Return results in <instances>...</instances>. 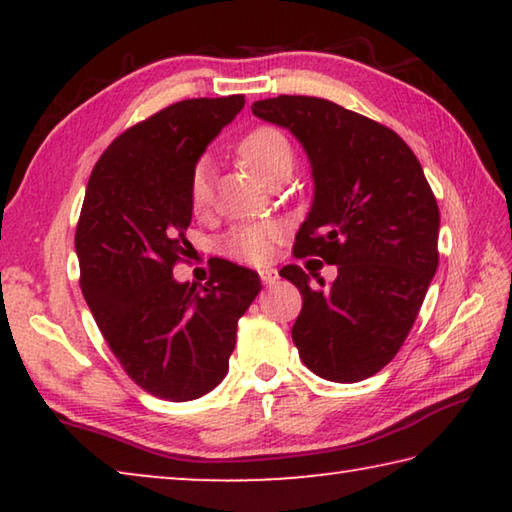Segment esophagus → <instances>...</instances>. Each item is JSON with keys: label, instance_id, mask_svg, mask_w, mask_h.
Here are the masks:
<instances>
[{"label": "esophagus", "instance_id": "1", "mask_svg": "<svg viewBox=\"0 0 512 512\" xmlns=\"http://www.w3.org/2000/svg\"><path fill=\"white\" fill-rule=\"evenodd\" d=\"M259 277H262V284H266V287H271V284H275L277 282V271L275 268H262V271H259Z\"/></svg>", "mask_w": 512, "mask_h": 512}]
</instances>
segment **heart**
<instances>
[{
  "mask_svg": "<svg viewBox=\"0 0 512 512\" xmlns=\"http://www.w3.org/2000/svg\"><path fill=\"white\" fill-rule=\"evenodd\" d=\"M239 158L244 160L246 167L264 180L271 183L273 178L282 176V173H291L293 169V146L287 140V135L277 131L273 126H259L253 128L248 135L241 137L237 146ZM212 194V176L210 164L201 160L192 171L189 178V205L194 212H201L203 207L210 203ZM277 235L275 223L259 221V223H246L239 228H232L221 241V250L232 259L248 264H266L273 257V248Z\"/></svg>",
  "mask_w": 512,
  "mask_h": 512,
  "instance_id": "b5f03b06",
  "label": "heart"
}]
</instances>
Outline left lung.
<instances>
[{"mask_svg": "<svg viewBox=\"0 0 512 512\" xmlns=\"http://www.w3.org/2000/svg\"><path fill=\"white\" fill-rule=\"evenodd\" d=\"M253 115L289 128L311 164L314 203L293 255L339 268L329 287L298 264L280 271L302 296L291 329L300 359L339 384L372 377L402 348L436 275V196L402 137L359 112L280 94Z\"/></svg>", "mask_w": 512, "mask_h": 512, "instance_id": "obj_1", "label": "left lung"}]
</instances>
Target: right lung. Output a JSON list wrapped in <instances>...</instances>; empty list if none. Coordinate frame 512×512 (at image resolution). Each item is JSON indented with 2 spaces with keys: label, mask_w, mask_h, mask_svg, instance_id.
Listing matches in <instances>:
<instances>
[{
  "label": "right lung",
  "mask_w": 512,
  "mask_h": 512,
  "mask_svg": "<svg viewBox=\"0 0 512 512\" xmlns=\"http://www.w3.org/2000/svg\"><path fill=\"white\" fill-rule=\"evenodd\" d=\"M244 103L232 94L155 112L103 151L85 189L74 239L83 298L126 375L160 400L189 402L221 384L239 318L262 289L228 259L201 289L173 280L189 248V178Z\"/></svg>",
  "instance_id": "1"
}]
</instances>
